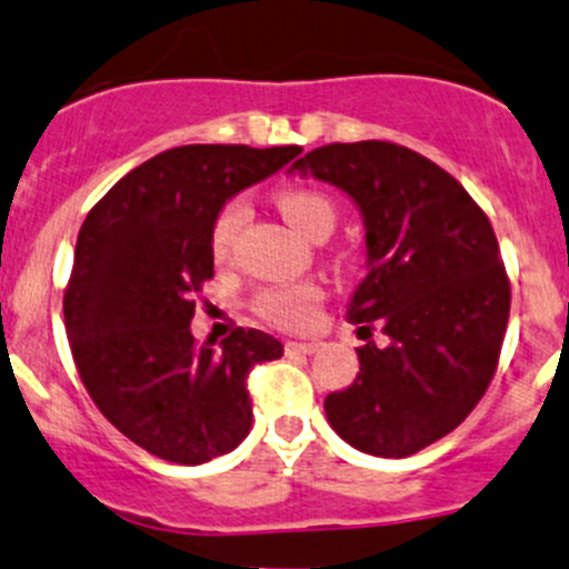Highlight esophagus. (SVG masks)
<instances>
[{
    "instance_id": "esophagus-1",
    "label": "esophagus",
    "mask_w": 569,
    "mask_h": 569,
    "mask_svg": "<svg viewBox=\"0 0 569 569\" xmlns=\"http://www.w3.org/2000/svg\"><path fill=\"white\" fill-rule=\"evenodd\" d=\"M319 341H289L286 345V352H300V356H313L319 350Z\"/></svg>"
}]
</instances>
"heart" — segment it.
<instances>
[{
	"instance_id": "1",
	"label": "heart",
	"mask_w": 569,
	"mask_h": 569,
	"mask_svg": "<svg viewBox=\"0 0 569 569\" xmlns=\"http://www.w3.org/2000/svg\"><path fill=\"white\" fill-rule=\"evenodd\" d=\"M278 206L283 217L306 236L319 233V230H333L336 224V208L330 197H325L322 191L289 189L278 197ZM244 219V200H230L217 213L211 228V252L217 261H224L230 256V247H233ZM319 302H322V289L311 283V280L280 283L256 297V313L280 330H302L317 317Z\"/></svg>"
}]
</instances>
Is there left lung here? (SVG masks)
<instances>
[{
    "label": "left lung",
    "instance_id": "obj_1",
    "mask_svg": "<svg viewBox=\"0 0 569 569\" xmlns=\"http://www.w3.org/2000/svg\"><path fill=\"white\" fill-rule=\"evenodd\" d=\"M291 169L361 208L367 278L347 319L391 339L356 347L361 372L325 413L352 448L406 459L459 428L495 378L511 306L495 230L453 174L391 141L325 144Z\"/></svg>",
    "mask_w": 569,
    "mask_h": 569
}]
</instances>
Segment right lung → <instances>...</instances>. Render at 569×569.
<instances>
[{
	"label": "right lung",
	"instance_id": "1",
	"mask_svg": "<svg viewBox=\"0 0 569 569\" xmlns=\"http://www.w3.org/2000/svg\"><path fill=\"white\" fill-rule=\"evenodd\" d=\"M302 147L189 144L127 172L88 211L63 291L82 386L116 431L174 465H206L250 433V369L283 356L256 328L197 341V295L213 278L211 228L224 202Z\"/></svg>",
	"mask_w": 569,
	"mask_h": 569
}]
</instances>
